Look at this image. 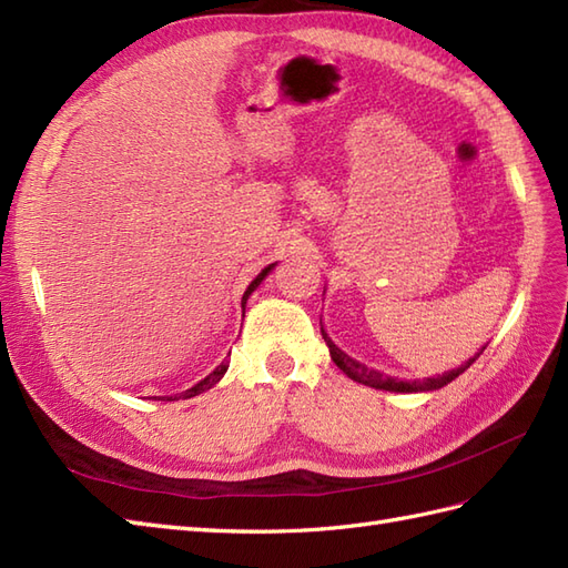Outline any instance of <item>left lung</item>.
<instances>
[{
  "label": "left lung",
  "instance_id": "left-lung-1",
  "mask_svg": "<svg viewBox=\"0 0 568 568\" xmlns=\"http://www.w3.org/2000/svg\"><path fill=\"white\" fill-rule=\"evenodd\" d=\"M322 336H324V341H326V345H328L331 359L336 362L338 369H343L347 376H351L353 382L372 386V388H382V390H394V394H417V390H436V388H442V386L454 382L458 374H463L465 369H468V367L473 365V362L479 357V353L485 351V347H483V351H479L475 357H470V359L465 362V365H460L458 369L444 372V374H439V376H427V379H423V382H398V379H394V376H386V374H382V372L369 369V367L362 365V362H357V359H353V357H347V355L341 351V347L328 338V333H326L324 328H322Z\"/></svg>",
  "mask_w": 568,
  "mask_h": 568
}]
</instances>
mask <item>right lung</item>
Wrapping results in <instances>:
<instances>
[{
    "mask_svg": "<svg viewBox=\"0 0 568 568\" xmlns=\"http://www.w3.org/2000/svg\"><path fill=\"white\" fill-rule=\"evenodd\" d=\"M275 268V264H268L264 271H261L258 275H256V278L250 283V287H246L244 290V295H242V310H244V304H246V300H250V295L254 293V290L261 285V281H264L266 278V275L271 273ZM227 367H230V362H221V365H217L209 376H206V379H201L196 386H192V388H186L184 390V394H180V396H170L168 400H178V398H194V396H199V394H203V390H209V388H213L217 382H221L223 379V374L227 372ZM158 400H163V398H158Z\"/></svg>",
    "mask_w": 568,
    "mask_h": 568,
    "instance_id": "right-lung-1",
    "label": "right lung"
}]
</instances>
